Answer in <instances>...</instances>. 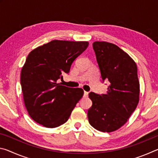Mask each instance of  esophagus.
Masks as SVG:
<instances>
[{
    "label": "esophagus",
    "mask_w": 158,
    "mask_h": 158,
    "mask_svg": "<svg viewBox=\"0 0 158 158\" xmlns=\"http://www.w3.org/2000/svg\"><path fill=\"white\" fill-rule=\"evenodd\" d=\"M88 95H89V92L84 91V97H88Z\"/></svg>",
    "instance_id": "34e87169"
}]
</instances>
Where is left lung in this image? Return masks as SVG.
<instances>
[{
	"label": "left lung",
	"mask_w": 158,
	"mask_h": 158,
	"mask_svg": "<svg viewBox=\"0 0 158 158\" xmlns=\"http://www.w3.org/2000/svg\"><path fill=\"white\" fill-rule=\"evenodd\" d=\"M93 48L102 82L109 84L106 94H89L93 104L88 110V118L95 129L113 132L127 121L138 105L137 67L127 53L114 44L95 42Z\"/></svg>",
	"instance_id": "1"
}]
</instances>
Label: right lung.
Wrapping results in <instances>:
<instances>
[{"label": "right lung", "instance_id": "right-lung-1", "mask_svg": "<svg viewBox=\"0 0 158 158\" xmlns=\"http://www.w3.org/2000/svg\"><path fill=\"white\" fill-rule=\"evenodd\" d=\"M88 42L52 40L29 53L21 73L23 101L29 116L43 126L53 128L68 121L84 90L57 83L68 74Z\"/></svg>", "mask_w": 158, "mask_h": 158}]
</instances>
